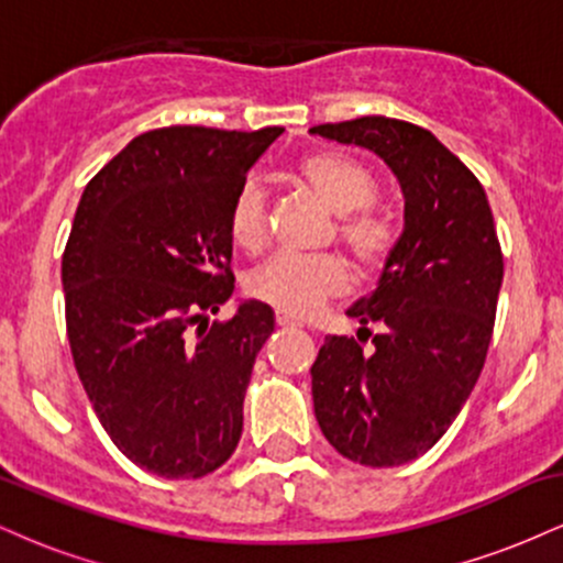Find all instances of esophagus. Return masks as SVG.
I'll return each instance as SVG.
<instances>
[{"mask_svg": "<svg viewBox=\"0 0 563 563\" xmlns=\"http://www.w3.org/2000/svg\"><path fill=\"white\" fill-rule=\"evenodd\" d=\"M275 322H277V325H280V328H296V325H301L299 320L290 318V314H286V312H277V314H275Z\"/></svg>", "mask_w": 563, "mask_h": 563, "instance_id": "34e87169", "label": "esophagus"}]
</instances>
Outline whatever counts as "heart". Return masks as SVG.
<instances>
[{"mask_svg": "<svg viewBox=\"0 0 563 563\" xmlns=\"http://www.w3.org/2000/svg\"><path fill=\"white\" fill-rule=\"evenodd\" d=\"M299 177L333 214H339L335 235L346 245L354 262L378 269L391 260L399 243V228L391 214L373 209L378 183L373 172L344 153H309L299 161ZM228 230L238 249L256 254L267 243L269 214L267 196L256 183L241 185L230 203ZM352 280L349 264L339 254H275L245 277L251 299L269 303L277 312H314L322 301L344 294Z\"/></svg>", "mask_w": 563, "mask_h": 563, "instance_id": "1", "label": "heart"}]
</instances>
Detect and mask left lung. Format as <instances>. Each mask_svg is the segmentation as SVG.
I'll list each match as a JSON object with an SVG mask.
<instances>
[{
  "instance_id": "8db88e82",
  "label": "left lung",
  "mask_w": 563,
  "mask_h": 563,
  "mask_svg": "<svg viewBox=\"0 0 563 563\" xmlns=\"http://www.w3.org/2000/svg\"><path fill=\"white\" fill-rule=\"evenodd\" d=\"M384 158L402 187L405 230L378 288L349 309L373 353L328 335L312 365L314 418L341 455L373 468L416 461L474 391L489 339L503 254L484 187L429 129L363 115L309 129Z\"/></svg>"
}]
</instances>
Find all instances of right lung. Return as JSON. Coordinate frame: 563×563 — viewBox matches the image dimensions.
<instances>
[{
  "label": "right lung",
  "instance_id": "obj_1",
  "mask_svg": "<svg viewBox=\"0 0 563 563\" xmlns=\"http://www.w3.org/2000/svg\"><path fill=\"white\" fill-rule=\"evenodd\" d=\"M280 126H164L134 137L84 187L63 254L66 328L84 391L132 463L200 479L235 452L267 303L235 290L230 203Z\"/></svg>",
  "mask_w": 563,
  "mask_h": 563
}]
</instances>
